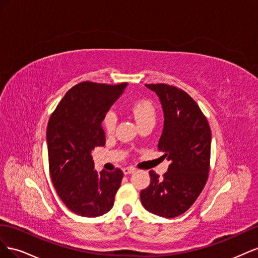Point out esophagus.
Returning a JSON list of instances; mask_svg holds the SVG:
<instances>
[{"label":"esophagus","instance_id":"34e87169","mask_svg":"<svg viewBox=\"0 0 258 258\" xmlns=\"http://www.w3.org/2000/svg\"><path fill=\"white\" fill-rule=\"evenodd\" d=\"M122 171H123V174H131L136 172V169L134 167H127V168H123Z\"/></svg>","mask_w":258,"mask_h":258}]
</instances>
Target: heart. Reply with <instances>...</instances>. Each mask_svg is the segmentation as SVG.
Masks as SVG:
<instances>
[{
    "label": "heart",
    "mask_w": 258,
    "mask_h": 258,
    "mask_svg": "<svg viewBox=\"0 0 258 258\" xmlns=\"http://www.w3.org/2000/svg\"><path fill=\"white\" fill-rule=\"evenodd\" d=\"M131 113L134 115L138 124H142L147 121H155L156 108L150 100H139L131 105ZM117 117L113 111L108 112L103 119V127L106 132H112L115 129Z\"/></svg>",
    "instance_id": "heart-1"
}]
</instances>
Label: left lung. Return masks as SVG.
Masks as SVG:
<instances>
[{
    "label": "left lung",
    "mask_w": 258,
    "mask_h": 258,
    "mask_svg": "<svg viewBox=\"0 0 258 258\" xmlns=\"http://www.w3.org/2000/svg\"><path fill=\"white\" fill-rule=\"evenodd\" d=\"M145 86L157 93L162 105L165 121L158 150L165 153L170 165L162 177L150 171L151 183L140 198L148 212L171 218L186 212L207 183L211 129L187 92L167 84Z\"/></svg>",
    "instance_id": "left-lung-1"
}]
</instances>
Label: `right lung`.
Masks as SVG:
<instances>
[{"mask_svg": "<svg viewBox=\"0 0 258 258\" xmlns=\"http://www.w3.org/2000/svg\"><path fill=\"white\" fill-rule=\"evenodd\" d=\"M126 87L127 83L77 84L49 118L46 140L51 181L60 199L77 215L101 216L114 206L122 171L98 173L91 152L105 145L102 121Z\"/></svg>", "mask_w": 258, "mask_h": 258, "instance_id": "right-lung-1", "label": "right lung"}]
</instances>
